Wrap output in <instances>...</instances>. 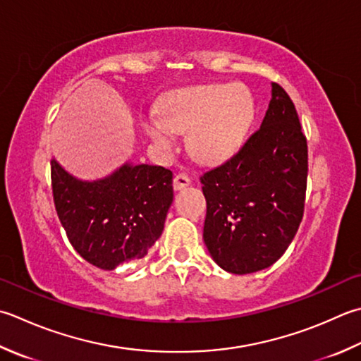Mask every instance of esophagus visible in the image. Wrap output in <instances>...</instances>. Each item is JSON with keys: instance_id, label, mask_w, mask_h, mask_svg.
Returning a JSON list of instances; mask_svg holds the SVG:
<instances>
[{"instance_id": "obj_1", "label": "esophagus", "mask_w": 361, "mask_h": 361, "mask_svg": "<svg viewBox=\"0 0 361 361\" xmlns=\"http://www.w3.org/2000/svg\"><path fill=\"white\" fill-rule=\"evenodd\" d=\"M190 185V178L186 173H176L173 178V189L175 190H183Z\"/></svg>"}]
</instances>
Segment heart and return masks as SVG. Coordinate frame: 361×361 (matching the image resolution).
Instances as JSON below:
<instances>
[{"mask_svg":"<svg viewBox=\"0 0 361 361\" xmlns=\"http://www.w3.org/2000/svg\"><path fill=\"white\" fill-rule=\"evenodd\" d=\"M255 116L250 90L243 84H200L173 90L161 102V116L144 120V130L162 148L175 145L176 133H188L195 159L216 164L243 145Z\"/></svg>","mask_w":361,"mask_h":361,"instance_id":"heart-1","label":"heart"}]
</instances>
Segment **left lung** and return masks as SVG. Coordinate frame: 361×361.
Listing matches in <instances>:
<instances>
[{
  "label": "left lung",
  "instance_id": "obj_1",
  "mask_svg": "<svg viewBox=\"0 0 361 361\" xmlns=\"http://www.w3.org/2000/svg\"><path fill=\"white\" fill-rule=\"evenodd\" d=\"M307 175L298 111L272 82L259 130L231 159L200 176L207 199L203 241L224 271L258 272L283 255L302 221Z\"/></svg>",
  "mask_w": 361,
  "mask_h": 361
}]
</instances>
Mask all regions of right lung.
<instances>
[{"label":"right lung","instance_id":"obj_1","mask_svg":"<svg viewBox=\"0 0 361 361\" xmlns=\"http://www.w3.org/2000/svg\"><path fill=\"white\" fill-rule=\"evenodd\" d=\"M54 207L70 244L103 271L147 255L173 200L172 172L125 162L94 181L80 180L51 159Z\"/></svg>","mask_w":361,"mask_h":361}]
</instances>
